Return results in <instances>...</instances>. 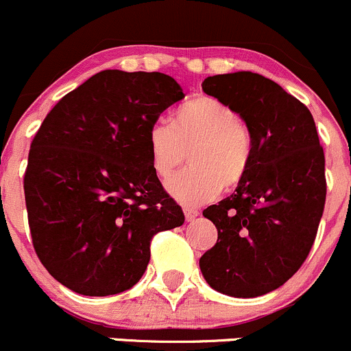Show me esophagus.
<instances>
[{"label": "esophagus", "instance_id": "esophagus-1", "mask_svg": "<svg viewBox=\"0 0 351 351\" xmlns=\"http://www.w3.org/2000/svg\"><path fill=\"white\" fill-rule=\"evenodd\" d=\"M183 212H185L186 222H193V220L198 217V210L197 208H190V206H185V208H183Z\"/></svg>", "mask_w": 351, "mask_h": 351}]
</instances>
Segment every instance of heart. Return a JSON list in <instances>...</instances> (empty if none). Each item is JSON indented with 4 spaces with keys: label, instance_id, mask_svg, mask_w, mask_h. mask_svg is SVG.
<instances>
[{
    "label": "heart",
    "instance_id": "obj_1",
    "mask_svg": "<svg viewBox=\"0 0 351 351\" xmlns=\"http://www.w3.org/2000/svg\"><path fill=\"white\" fill-rule=\"evenodd\" d=\"M151 168L166 180L185 160L191 168L173 176L166 190L175 200L197 206L245 178L252 163L254 139L249 126L225 102L200 95L173 112L171 124L158 121L147 132Z\"/></svg>",
    "mask_w": 351,
    "mask_h": 351
}]
</instances>
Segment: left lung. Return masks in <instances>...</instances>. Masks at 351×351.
Wrapping results in <instances>:
<instances>
[{
  "label": "left lung",
  "instance_id": "obj_1",
  "mask_svg": "<svg viewBox=\"0 0 351 351\" xmlns=\"http://www.w3.org/2000/svg\"><path fill=\"white\" fill-rule=\"evenodd\" d=\"M205 94L230 106L252 132V163L235 193L204 210L219 230L200 257L205 281L232 298L278 289L301 267L326 200L324 153L302 102L267 77H206Z\"/></svg>",
  "mask_w": 351,
  "mask_h": 351
}]
</instances>
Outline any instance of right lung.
I'll return each instance as SVG.
<instances>
[{
  "label": "right lung",
  "mask_w": 351,
  "mask_h": 351,
  "mask_svg": "<svg viewBox=\"0 0 351 351\" xmlns=\"http://www.w3.org/2000/svg\"><path fill=\"white\" fill-rule=\"evenodd\" d=\"M183 97L166 73L102 70L64 95L33 138L23 182L33 247L73 293L132 287L151 239L185 222L147 151L149 128Z\"/></svg>",
  "instance_id": "add662e5"
}]
</instances>
